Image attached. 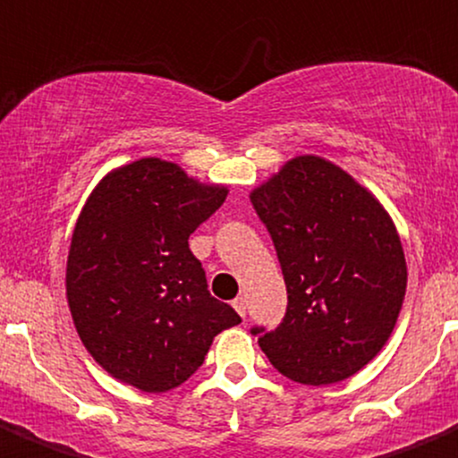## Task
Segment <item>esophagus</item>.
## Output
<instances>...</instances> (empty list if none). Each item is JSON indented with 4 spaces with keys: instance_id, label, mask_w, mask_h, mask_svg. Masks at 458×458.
<instances>
[{
    "instance_id": "obj_1",
    "label": "esophagus",
    "mask_w": 458,
    "mask_h": 458,
    "mask_svg": "<svg viewBox=\"0 0 458 458\" xmlns=\"http://www.w3.org/2000/svg\"><path fill=\"white\" fill-rule=\"evenodd\" d=\"M233 306H234V310H237V313L243 318V315H246V309H248V300L243 295H239L237 300L233 301Z\"/></svg>"
}]
</instances>
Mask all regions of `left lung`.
I'll list each match as a JSON object with an SVG mask.
<instances>
[{"instance_id":"1","label":"left lung","mask_w":458,"mask_h":458,"mask_svg":"<svg viewBox=\"0 0 458 458\" xmlns=\"http://www.w3.org/2000/svg\"><path fill=\"white\" fill-rule=\"evenodd\" d=\"M273 237L288 293L259 337L275 369L301 385L358 374L387 344L407 291L394 219L374 192L315 154L291 158L250 192Z\"/></svg>"}]
</instances>
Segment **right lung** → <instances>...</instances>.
Instances as JSON below:
<instances>
[{"label": "right lung", "instance_id": "1", "mask_svg": "<svg viewBox=\"0 0 458 458\" xmlns=\"http://www.w3.org/2000/svg\"><path fill=\"white\" fill-rule=\"evenodd\" d=\"M228 197L145 157L106 172L84 201L66 257V301L93 360L148 394L183 385L215 335L242 322L208 293L190 234Z\"/></svg>", "mask_w": 458, "mask_h": 458}]
</instances>
